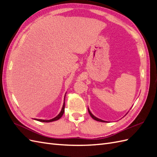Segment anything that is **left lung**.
<instances>
[{"mask_svg": "<svg viewBox=\"0 0 157 157\" xmlns=\"http://www.w3.org/2000/svg\"><path fill=\"white\" fill-rule=\"evenodd\" d=\"M88 112H89V114L90 115V116L92 117V118H93V119H94V120H96V121H99V122H105V121H103V120H101V119H99V118H97V117H96L95 116H94L92 114V113L90 111V110L89 109H88Z\"/></svg>", "mask_w": 157, "mask_h": 157, "instance_id": "left-lung-1", "label": "left lung"}]
</instances>
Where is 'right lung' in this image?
<instances>
[{"label":"right lung","mask_w":157,"mask_h":157,"mask_svg":"<svg viewBox=\"0 0 157 157\" xmlns=\"http://www.w3.org/2000/svg\"><path fill=\"white\" fill-rule=\"evenodd\" d=\"M64 101H65V99H64ZM64 111H65V101L63 103V107L62 109H61V112L59 113V115L56 117L55 118H52V119H50V120H42V119H35L36 121H40V122H52V121H57L59 119V118L62 117V115H63L64 113Z\"/></svg>","instance_id":"add662e5"}]
</instances>
